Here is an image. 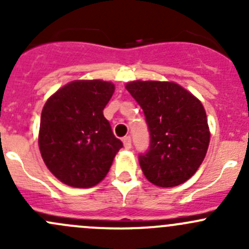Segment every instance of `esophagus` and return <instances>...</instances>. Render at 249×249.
Returning <instances> with one entry per match:
<instances>
[{"label":"esophagus","instance_id":"34e87169","mask_svg":"<svg viewBox=\"0 0 249 249\" xmlns=\"http://www.w3.org/2000/svg\"><path fill=\"white\" fill-rule=\"evenodd\" d=\"M123 143H124V147L126 148V149H130V148H131V137L125 136L124 139H123Z\"/></svg>","mask_w":249,"mask_h":249}]
</instances>
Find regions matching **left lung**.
Here are the masks:
<instances>
[{
  "instance_id": "obj_1",
  "label": "left lung",
  "mask_w": 249,
  "mask_h": 249,
  "mask_svg": "<svg viewBox=\"0 0 249 249\" xmlns=\"http://www.w3.org/2000/svg\"><path fill=\"white\" fill-rule=\"evenodd\" d=\"M144 113L149 148L139 161L145 178L162 188L179 185L200 167L210 144L202 104L173 82L135 80L126 84Z\"/></svg>"
}]
</instances>
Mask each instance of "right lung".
I'll return each instance as SVG.
<instances>
[{"instance_id": "right-lung-1", "label": "right lung", "mask_w": 249, "mask_h": 249, "mask_svg": "<svg viewBox=\"0 0 249 249\" xmlns=\"http://www.w3.org/2000/svg\"><path fill=\"white\" fill-rule=\"evenodd\" d=\"M113 92L110 82L74 80L52 95L42 109V158L49 171L70 187L101 182L123 147L104 117Z\"/></svg>"}]
</instances>
